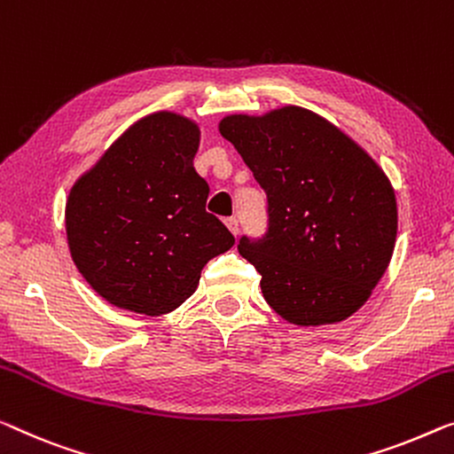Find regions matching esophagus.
Masks as SVG:
<instances>
[{"label": "esophagus", "instance_id": "34e87169", "mask_svg": "<svg viewBox=\"0 0 454 454\" xmlns=\"http://www.w3.org/2000/svg\"><path fill=\"white\" fill-rule=\"evenodd\" d=\"M226 226H228V230H230V232H232L234 236H239V232H240V222H239V218H228V220H226Z\"/></svg>", "mask_w": 454, "mask_h": 454}]
</instances>
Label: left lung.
<instances>
[{
	"label": "left lung",
	"instance_id": "1",
	"mask_svg": "<svg viewBox=\"0 0 454 454\" xmlns=\"http://www.w3.org/2000/svg\"><path fill=\"white\" fill-rule=\"evenodd\" d=\"M220 134L267 193L265 236L239 242L262 277V297L297 326L347 320L394 254L397 204L387 175L353 138L297 106L226 116Z\"/></svg>",
	"mask_w": 454,
	"mask_h": 454
}]
</instances>
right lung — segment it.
<instances>
[{"label": "right lung", "mask_w": 454, "mask_h": 454, "mask_svg": "<svg viewBox=\"0 0 454 454\" xmlns=\"http://www.w3.org/2000/svg\"><path fill=\"white\" fill-rule=\"evenodd\" d=\"M198 146L195 121L151 114L73 185L65 209L73 262L112 306L171 312L195 292L206 262L232 248L230 230L206 212Z\"/></svg>", "instance_id": "1"}]
</instances>
